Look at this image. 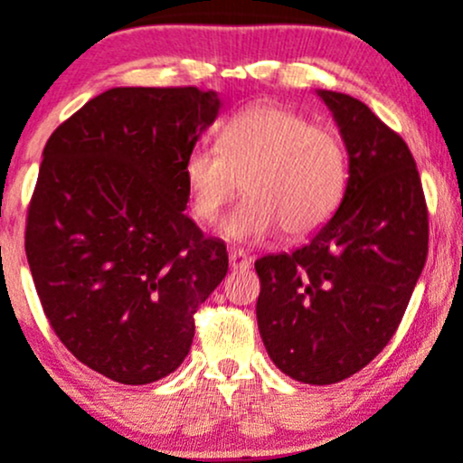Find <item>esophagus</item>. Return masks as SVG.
Masks as SVG:
<instances>
[{"label": "esophagus", "mask_w": 463, "mask_h": 463, "mask_svg": "<svg viewBox=\"0 0 463 463\" xmlns=\"http://www.w3.org/2000/svg\"><path fill=\"white\" fill-rule=\"evenodd\" d=\"M228 259H231L232 270H246L252 263V259L248 257L241 248H231V250H228Z\"/></svg>", "instance_id": "obj_1"}]
</instances>
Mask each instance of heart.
<instances>
[{
	"mask_svg": "<svg viewBox=\"0 0 463 463\" xmlns=\"http://www.w3.org/2000/svg\"><path fill=\"white\" fill-rule=\"evenodd\" d=\"M184 184L191 213L213 223L222 208L246 191L223 232L257 240L281 228L301 240L327 223L347 189V146L334 127L274 103L248 105L226 120L220 145H195L186 154Z\"/></svg>",
	"mask_w": 463,
	"mask_h": 463,
	"instance_id": "b5f03b06",
	"label": "heart"
}]
</instances>
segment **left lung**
Instances as JSON below:
<instances>
[{"mask_svg":"<svg viewBox=\"0 0 463 463\" xmlns=\"http://www.w3.org/2000/svg\"><path fill=\"white\" fill-rule=\"evenodd\" d=\"M349 154L343 204L307 246L255 261L272 363L306 384L349 378L387 347L429 255L413 154L363 100L321 91Z\"/></svg>","mask_w":463,"mask_h":463,"instance_id":"8db88e82","label":"left lung"}]
</instances>
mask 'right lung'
<instances>
[{
	"label": "right lung",
	"mask_w": 463,
	"mask_h": 463,
	"mask_svg": "<svg viewBox=\"0 0 463 463\" xmlns=\"http://www.w3.org/2000/svg\"><path fill=\"white\" fill-rule=\"evenodd\" d=\"M217 111L215 91L193 85L114 88L45 142L25 257L50 327L114 383L175 372L197 307L228 272L223 241L184 213L182 174Z\"/></svg>",
	"instance_id": "1"
}]
</instances>
